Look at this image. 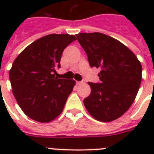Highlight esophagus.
Instances as JSON below:
<instances>
[{"mask_svg":"<svg viewBox=\"0 0 154 154\" xmlns=\"http://www.w3.org/2000/svg\"><path fill=\"white\" fill-rule=\"evenodd\" d=\"M84 83H85L84 81H82V82H77V85H80L84 84Z\"/></svg>","mask_w":154,"mask_h":154,"instance_id":"esophagus-1","label":"esophagus"}]
</instances>
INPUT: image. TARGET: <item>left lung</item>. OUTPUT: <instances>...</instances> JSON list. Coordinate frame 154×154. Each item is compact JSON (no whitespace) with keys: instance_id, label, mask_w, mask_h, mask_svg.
<instances>
[{"instance_id":"obj_1","label":"left lung","mask_w":154,"mask_h":154,"mask_svg":"<svg viewBox=\"0 0 154 154\" xmlns=\"http://www.w3.org/2000/svg\"><path fill=\"white\" fill-rule=\"evenodd\" d=\"M76 36L90 66L101 69V83H88L91 93L85 98V106L99 122L114 121L129 109L136 98L142 78L141 62L128 47L113 37L101 32Z\"/></svg>"}]
</instances>
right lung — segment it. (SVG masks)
I'll return each instance as SVG.
<instances>
[{"mask_svg":"<svg viewBox=\"0 0 154 154\" xmlns=\"http://www.w3.org/2000/svg\"><path fill=\"white\" fill-rule=\"evenodd\" d=\"M74 35L49 34L28 45L9 70L12 91L25 114L47 123L57 117L75 85L74 80L58 79L64 49L76 41Z\"/></svg>","mask_w":154,"mask_h":154,"instance_id":"obj_1","label":"right lung"}]
</instances>
